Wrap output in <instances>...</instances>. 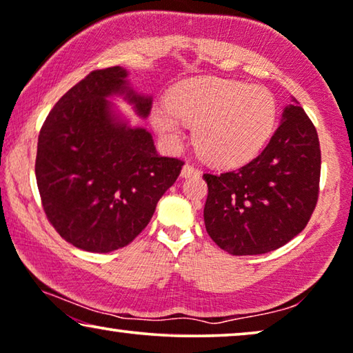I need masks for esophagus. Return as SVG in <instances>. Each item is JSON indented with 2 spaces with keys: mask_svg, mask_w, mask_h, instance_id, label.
<instances>
[{
  "mask_svg": "<svg viewBox=\"0 0 353 353\" xmlns=\"http://www.w3.org/2000/svg\"><path fill=\"white\" fill-rule=\"evenodd\" d=\"M200 174V171L196 170V168H193L192 165H183V168H182V172H181V176L182 177H192V176H198Z\"/></svg>",
  "mask_w": 353,
  "mask_h": 353,
  "instance_id": "1",
  "label": "esophagus"
}]
</instances>
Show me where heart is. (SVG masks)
<instances>
[{"instance_id":"1","label":"heart","mask_w":353,"mask_h":353,"mask_svg":"<svg viewBox=\"0 0 353 353\" xmlns=\"http://www.w3.org/2000/svg\"><path fill=\"white\" fill-rule=\"evenodd\" d=\"M275 118V101L267 89L217 78L183 84L172 94L170 105L152 112L163 141L177 145L183 125L196 126L198 150L224 166L254 157L272 136Z\"/></svg>"}]
</instances>
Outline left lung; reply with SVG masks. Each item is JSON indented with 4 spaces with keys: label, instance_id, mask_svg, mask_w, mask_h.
Instances as JSON below:
<instances>
[{
    "label": "left lung",
    "instance_id": "8db88e82",
    "mask_svg": "<svg viewBox=\"0 0 353 353\" xmlns=\"http://www.w3.org/2000/svg\"><path fill=\"white\" fill-rule=\"evenodd\" d=\"M320 170L319 134L294 99L259 155L238 170L203 174L208 235L233 256L278 250L310 221Z\"/></svg>",
    "mask_w": 353,
    "mask_h": 353
}]
</instances>
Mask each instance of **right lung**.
<instances>
[{"mask_svg": "<svg viewBox=\"0 0 353 353\" xmlns=\"http://www.w3.org/2000/svg\"><path fill=\"white\" fill-rule=\"evenodd\" d=\"M121 67L94 70L63 94L38 136L34 174L48 221L79 250L128 246L176 182L182 160L158 155L152 134L115 115L107 97L125 96L147 118L152 97L129 88Z\"/></svg>", "mask_w": 353, "mask_h": 353, "instance_id": "add662e5", "label": "right lung"}]
</instances>
